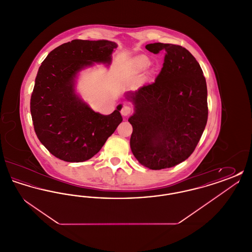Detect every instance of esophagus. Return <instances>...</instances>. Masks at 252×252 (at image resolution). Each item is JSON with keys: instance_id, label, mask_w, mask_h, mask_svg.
Listing matches in <instances>:
<instances>
[{"instance_id": "34e87169", "label": "esophagus", "mask_w": 252, "mask_h": 252, "mask_svg": "<svg viewBox=\"0 0 252 252\" xmlns=\"http://www.w3.org/2000/svg\"><path fill=\"white\" fill-rule=\"evenodd\" d=\"M130 112H131V108H129L128 106H124L121 109V114L125 117L128 116L130 114Z\"/></svg>"}]
</instances>
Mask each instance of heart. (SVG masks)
<instances>
[{
    "instance_id": "obj_1",
    "label": "heart",
    "mask_w": 252,
    "mask_h": 252,
    "mask_svg": "<svg viewBox=\"0 0 252 252\" xmlns=\"http://www.w3.org/2000/svg\"><path fill=\"white\" fill-rule=\"evenodd\" d=\"M148 64V61L144 59V58H140L138 60H135L133 63V67L136 70H143Z\"/></svg>"
}]
</instances>
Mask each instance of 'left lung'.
<instances>
[{"mask_svg": "<svg viewBox=\"0 0 252 252\" xmlns=\"http://www.w3.org/2000/svg\"><path fill=\"white\" fill-rule=\"evenodd\" d=\"M145 48L165 57L154 83L126 93L134 108L130 147L141 164L160 170L184 161L198 144L208 120L207 84L187 49L160 42Z\"/></svg>", "mask_w": 252, "mask_h": 252, "instance_id": "obj_1", "label": "left lung"}]
</instances>
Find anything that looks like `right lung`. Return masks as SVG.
I'll return each mask as SVG.
<instances>
[{
	"label": "right lung",
	"instance_id": "add662e5",
	"mask_svg": "<svg viewBox=\"0 0 252 252\" xmlns=\"http://www.w3.org/2000/svg\"><path fill=\"white\" fill-rule=\"evenodd\" d=\"M114 41L74 39L49 53L41 63L30 109L40 143L64 161L81 162L97 154L123 121L122 105L109 115L95 112L76 91L80 72L109 66Z\"/></svg>",
	"mask_w": 252,
	"mask_h": 252
}]
</instances>
